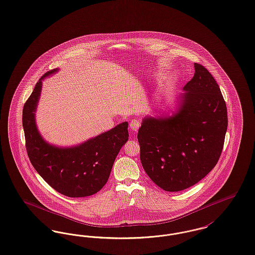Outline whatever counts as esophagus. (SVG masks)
<instances>
[{
  "mask_svg": "<svg viewBox=\"0 0 255 255\" xmlns=\"http://www.w3.org/2000/svg\"><path fill=\"white\" fill-rule=\"evenodd\" d=\"M131 130L133 132L136 133V131L138 130V128L140 127V121L138 120H132L130 121V124H129Z\"/></svg>",
  "mask_w": 255,
  "mask_h": 255,
  "instance_id": "34e87169",
  "label": "esophagus"
}]
</instances>
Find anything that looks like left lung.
<instances>
[{"instance_id":"left-lung-1","label":"left lung","mask_w":255,"mask_h":255,"mask_svg":"<svg viewBox=\"0 0 255 255\" xmlns=\"http://www.w3.org/2000/svg\"><path fill=\"white\" fill-rule=\"evenodd\" d=\"M195 69L173 117L144 119L137 133L141 165L150 179L166 192L183 191L203 179L224 148V96L203 65L195 62Z\"/></svg>"}]
</instances>
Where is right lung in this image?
Returning a JSON list of instances; mask_svg holds the SVG:
<instances>
[{
	"label": "right lung",
	"mask_w": 255,
	"mask_h": 255,
	"mask_svg": "<svg viewBox=\"0 0 255 255\" xmlns=\"http://www.w3.org/2000/svg\"><path fill=\"white\" fill-rule=\"evenodd\" d=\"M55 71H48L39 79L23 108L27 153L38 174L61 195L69 197L94 195L105 186L120 150L128 140V123L119 124L75 147L59 148L48 144L36 129L34 112L42 79Z\"/></svg>",
	"instance_id": "add662e5"
}]
</instances>
